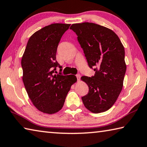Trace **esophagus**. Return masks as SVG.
<instances>
[{
	"label": "esophagus",
	"instance_id": "obj_1",
	"mask_svg": "<svg viewBox=\"0 0 147 147\" xmlns=\"http://www.w3.org/2000/svg\"><path fill=\"white\" fill-rule=\"evenodd\" d=\"M80 75L79 74H76V78H77V80H78V81H80Z\"/></svg>",
	"mask_w": 147,
	"mask_h": 147
}]
</instances>
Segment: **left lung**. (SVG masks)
<instances>
[{"label": "left lung", "instance_id": "1", "mask_svg": "<svg viewBox=\"0 0 147 147\" xmlns=\"http://www.w3.org/2000/svg\"><path fill=\"white\" fill-rule=\"evenodd\" d=\"M70 29L78 36L88 65L96 71L94 76L81 77L89 87L82 101L91 113H103L116 102L123 86L124 47L113 30L96 24H73Z\"/></svg>", "mask_w": 147, "mask_h": 147}]
</instances>
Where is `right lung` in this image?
Wrapping results in <instances>:
<instances>
[{"instance_id": "1", "label": "right lung", "mask_w": 147, "mask_h": 147, "mask_svg": "<svg viewBox=\"0 0 147 147\" xmlns=\"http://www.w3.org/2000/svg\"><path fill=\"white\" fill-rule=\"evenodd\" d=\"M69 26L52 24L36 31L29 38L21 60L22 81L29 99L46 114L62 109L71 85L77 81L74 75L54 74L57 67H62L56 60L58 45Z\"/></svg>"}]
</instances>
